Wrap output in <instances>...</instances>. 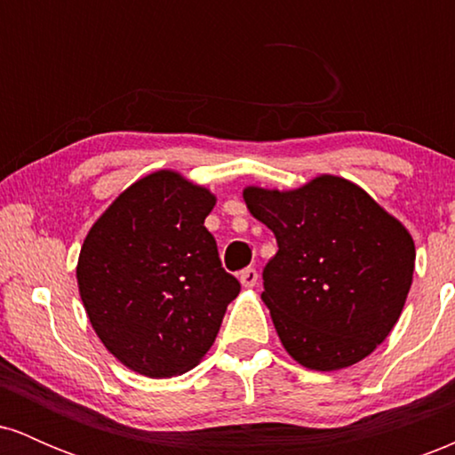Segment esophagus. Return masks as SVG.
<instances>
[{"mask_svg": "<svg viewBox=\"0 0 455 455\" xmlns=\"http://www.w3.org/2000/svg\"><path fill=\"white\" fill-rule=\"evenodd\" d=\"M239 282H242L243 286H254L259 282V271L254 269V267H245V269H242L239 271Z\"/></svg>", "mask_w": 455, "mask_h": 455, "instance_id": "esophagus-1", "label": "esophagus"}]
</instances>
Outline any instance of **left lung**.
I'll return each mask as SVG.
<instances>
[{
  "mask_svg": "<svg viewBox=\"0 0 455 455\" xmlns=\"http://www.w3.org/2000/svg\"><path fill=\"white\" fill-rule=\"evenodd\" d=\"M243 198L278 242L260 297L291 357L321 372L368 357L409 295V231L368 192L333 175L289 192L245 188Z\"/></svg>",
  "mask_w": 455,
  "mask_h": 455,
  "instance_id": "left-lung-1",
  "label": "left lung"
}]
</instances>
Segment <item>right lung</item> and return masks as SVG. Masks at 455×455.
Instances as JSON below:
<instances>
[{"label": "right lung", "instance_id": "obj_1", "mask_svg": "<svg viewBox=\"0 0 455 455\" xmlns=\"http://www.w3.org/2000/svg\"><path fill=\"white\" fill-rule=\"evenodd\" d=\"M213 205L210 190L158 171L115 198L83 242V306L104 347L134 372L166 379L195 368L239 295L205 228Z\"/></svg>", "mask_w": 455, "mask_h": 455}]
</instances>
